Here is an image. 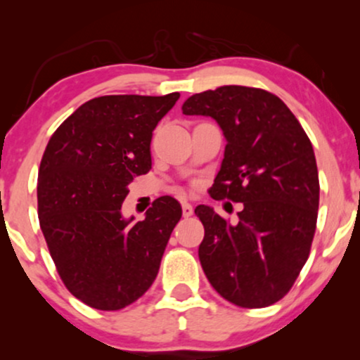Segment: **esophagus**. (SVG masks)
<instances>
[{
    "instance_id": "obj_1",
    "label": "esophagus",
    "mask_w": 360,
    "mask_h": 360,
    "mask_svg": "<svg viewBox=\"0 0 360 360\" xmlns=\"http://www.w3.org/2000/svg\"><path fill=\"white\" fill-rule=\"evenodd\" d=\"M193 213H194L193 205H189V203H183V217H184V218H188V217H191Z\"/></svg>"
}]
</instances>
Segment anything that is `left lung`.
<instances>
[{
  "label": "left lung",
  "instance_id": "left-lung-1",
  "mask_svg": "<svg viewBox=\"0 0 360 360\" xmlns=\"http://www.w3.org/2000/svg\"><path fill=\"white\" fill-rule=\"evenodd\" d=\"M183 113L217 120L226 146L210 194L243 203L235 225L210 206L194 210L205 226L198 255L206 278L237 307L274 304L292 288L315 237L320 183L307 131L276 94L247 86L193 94Z\"/></svg>",
  "mask_w": 360,
  "mask_h": 360
}]
</instances>
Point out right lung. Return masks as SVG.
Instances as JSON below:
<instances>
[{
	"label": "right lung",
	"instance_id": "1",
	"mask_svg": "<svg viewBox=\"0 0 360 360\" xmlns=\"http://www.w3.org/2000/svg\"><path fill=\"white\" fill-rule=\"evenodd\" d=\"M179 93L111 94L81 105L53 131L39 169L40 229L65 288L91 308L122 309L154 283L181 220L179 201L160 196L130 225L122 203L152 167L150 140Z\"/></svg>",
	"mask_w": 360,
	"mask_h": 360
}]
</instances>
